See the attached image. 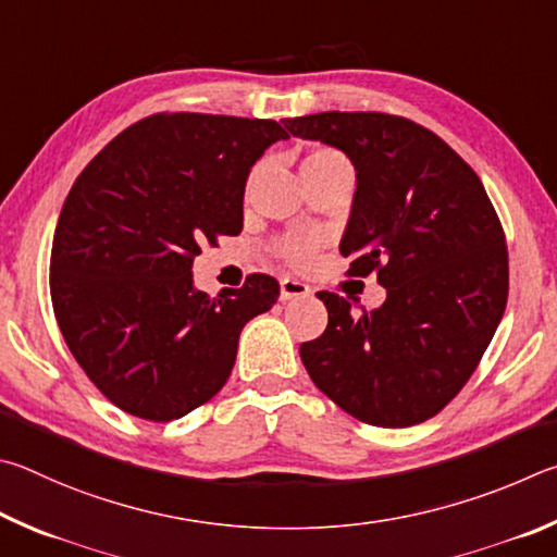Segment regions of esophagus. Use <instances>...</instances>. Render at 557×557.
<instances>
[{
  "mask_svg": "<svg viewBox=\"0 0 557 557\" xmlns=\"http://www.w3.org/2000/svg\"><path fill=\"white\" fill-rule=\"evenodd\" d=\"M310 288L298 278H281V300H294V298H306Z\"/></svg>",
  "mask_w": 557,
  "mask_h": 557,
  "instance_id": "34e87169",
  "label": "esophagus"
}]
</instances>
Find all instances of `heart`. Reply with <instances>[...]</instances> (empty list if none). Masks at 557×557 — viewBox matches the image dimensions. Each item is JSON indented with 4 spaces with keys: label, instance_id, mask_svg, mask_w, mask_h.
Segmentation results:
<instances>
[{
    "label": "heart",
    "instance_id": "1",
    "mask_svg": "<svg viewBox=\"0 0 557 557\" xmlns=\"http://www.w3.org/2000/svg\"><path fill=\"white\" fill-rule=\"evenodd\" d=\"M333 171H352L349 169V161L337 149H330V146H318V149L308 151V156L300 161V175H320V173H333ZM261 165H257L249 173V188L253 181L259 178ZM318 249V239L313 237H286L276 242L273 251L278 253L281 259L294 263V267H306V263L313 261Z\"/></svg>",
    "mask_w": 557,
    "mask_h": 557
}]
</instances>
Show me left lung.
Instances as JSON below:
<instances>
[{"mask_svg":"<svg viewBox=\"0 0 557 557\" xmlns=\"http://www.w3.org/2000/svg\"><path fill=\"white\" fill-rule=\"evenodd\" d=\"M304 139L343 149L357 193L339 253L349 276L374 273L384 306L355 315L318 290L325 333L300 345L327 398L379 428L423 423L470 382L509 298V251L480 175L441 136L384 112L284 120Z\"/></svg>","mask_w":557,"mask_h":557,"instance_id":"obj_1","label":"left lung"}]
</instances>
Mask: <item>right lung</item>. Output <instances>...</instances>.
I'll list each match as a JSON object with an SVG mask.
<instances>
[{
	"mask_svg": "<svg viewBox=\"0 0 557 557\" xmlns=\"http://www.w3.org/2000/svg\"><path fill=\"white\" fill-rule=\"evenodd\" d=\"M273 120L159 112L104 146L63 202L51 249V300L75 362L110 401L153 423L220 392L242 327L281 294L249 273L218 298L193 288L202 244L242 232L249 169Z\"/></svg>",
	"mask_w": 557,
	"mask_h": 557,
	"instance_id": "1",
	"label": "right lung"
}]
</instances>
